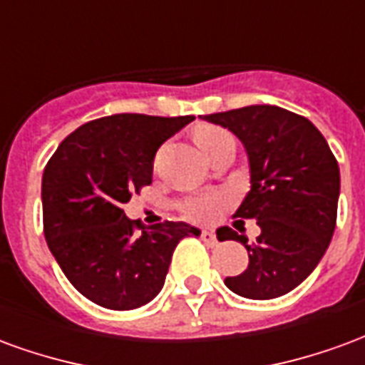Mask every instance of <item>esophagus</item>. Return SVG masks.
<instances>
[{"mask_svg": "<svg viewBox=\"0 0 365 365\" xmlns=\"http://www.w3.org/2000/svg\"><path fill=\"white\" fill-rule=\"evenodd\" d=\"M201 238H203V242L209 246H217V237H215L213 230H201Z\"/></svg>", "mask_w": 365, "mask_h": 365, "instance_id": "1", "label": "esophagus"}]
</instances>
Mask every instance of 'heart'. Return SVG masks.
Instances as JSON below:
<instances>
[{"instance_id":"b5f03b06","label":"heart","mask_w":365,"mask_h":365,"mask_svg":"<svg viewBox=\"0 0 365 365\" xmlns=\"http://www.w3.org/2000/svg\"><path fill=\"white\" fill-rule=\"evenodd\" d=\"M230 138L229 133H225L221 128H205L197 135L199 146L203 148V152H207L209 148H213L215 144H219L221 140H227ZM222 205L221 195H211V193H199V195H193V197H187L182 203V211L191 219L195 221H211L217 217L219 209Z\"/></svg>"}]
</instances>
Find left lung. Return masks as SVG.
Listing matches in <instances>:
<instances>
[{"instance_id":"1","label":"left lung","mask_w":365,"mask_h":365,"mask_svg":"<svg viewBox=\"0 0 365 365\" xmlns=\"http://www.w3.org/2000/svg\"><path fill=\"white\" fill-rule=\"evenodd\" d=\"M229 128L242 143L250 191L238 217L256 219L260 237L248 245V268L225 285L246 299L282 297L305 282L327 252L336 227L340 170L329 143L313 123L277 105H248L201 115Z\"/></svg>"}]
</instances>
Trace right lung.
Returning <instances> with one entry per match:
<instances>
[{
    "instance_id": "1",
    "label": "right lung",
    "mask_w": 365,
    "mask_h": 365,
    "mask_svg": "<svg viewBox=\"0 0 365 365\" xmlns=\"http://www.w3.org/2000/svg\"><path fill=\"white\" fill-rule=\"evenodd\" d=\"M195 119L119 113L68 135L43 174L46 245L83 297L130 311L156 297L178 242L199 237L187 222L152 227L128 219L123 205L152 183L160 144Z\"/></svg>"
}]
</instances>
